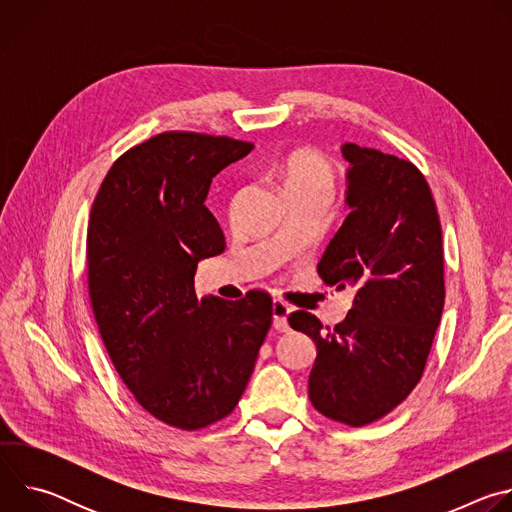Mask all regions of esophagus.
Instances as JSON below:
<instances>
[{"mask_svg":"<svg viewBox=\"0 0 512 512\" xmlns=\"http://www.w3.org/2000/svg\"><path fill=\"white\" fill-rule=\"evenodd\" d=\"M289 306L281 300H273L271 304V316H273V328L279 332H287L289 324H287V314H289Z\"/></svg>","mask_w":512,"mask_h":512,"instance_id":"1","label":"esophagus"}]
</instances>
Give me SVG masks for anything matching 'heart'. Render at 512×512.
<instances>
[{
    "label": "heart",
    "mask_w": 512,
    "mask_h": 512,
    "mask_svg": "<svg viewBox=\"0 0 512 512\" xmlns=\"http://www.w3.org/2000/svg\"><path fill=\"white\" fill-rule=\"evenodd\" d=\"M287 198L316 196L330 200L336 188L334 164L316 150H298L289 154L275 170Z\"/></svg>",
    "instance_id": "1"
}]
</instances>
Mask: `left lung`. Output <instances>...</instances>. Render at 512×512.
<instances>
[{
  "instance_id": "left-lung-1",
  "label": "left lung",
  "mask_w": 512,
  "mask_h": 512,
  "mask_svg": "<svg viewBox=\"0 0 512 512\" xmlns=\"http://www.w3.org/2000/svg\"><path fill=\"white\" fill-rule=\"evenodd\" d=\"M342 156L350 214L318 275L354 287L352 308L334 328L304 310L287 320L318 350L312 405L360 427L393 411L423 375L446 300L444 247L429 184L411 162L356 143H344Z\"/></svg>"
}]
</instances>
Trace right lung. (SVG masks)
Segmentation results:
<instances>
[{
  "label": "right lung",
  "mask_w": 512,
  "mask_h": 512,
  "mask_svg": "<svg viewBox=\"0 0 512 512\" xmlns=\"http://www.w3.org/2000/svg\"><path fill=\"white\" fill-rule=\"evenodd\" d=\"M253 143L166 131L107 172L87 233L89 296L103 344L135 401L186 431L227 417L271 326V298L198 300L200 259L225 235L204 200L212 178Z\"/></svg>",
  "instance_id": "obj_1"
}]
</instances>
